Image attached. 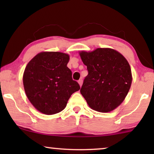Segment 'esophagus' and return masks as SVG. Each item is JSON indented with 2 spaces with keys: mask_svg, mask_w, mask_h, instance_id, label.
I'll return each instance as SVG.
<instances>
[{
  "mask_svg": "<svg viewBox=\"0 0 154 154\" xmlns=\"http://www.w3.org/2000/svg\"><path fill=\"white\" fill-rule=\"evenodd\" d=\"M78 83H79V85H80V87H82V83H83V79H79V81H78Z\"/></svg>",
  "mask_w": 154,
  "mask_h": 154,
  "instance_id": "1",
  "label": "esophagus"
}]
</instances>
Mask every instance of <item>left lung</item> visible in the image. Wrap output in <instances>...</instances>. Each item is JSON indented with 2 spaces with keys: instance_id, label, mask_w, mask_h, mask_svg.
<instances>
[{
  "instance_id": "1",
  "label": "left lung",
  "mask_w": 154,
  "mask_h": 154,
  "mask_svg": "<svg viewBox=\"0 0 154 154\" xmlns=\"http://www.w3.org/2000/svg\"><path fill=\"white\" fill-rule=\"evenodd\" d=\"M88 75L80 92L93 110L108 113L122 104L131 86L130 64L124 56L111 48L79 51Z\"/></svg>"
}]
</instances>
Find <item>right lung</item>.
<instances>
[{"mask_svg": "<svg viewBox=\"0 0 154 154\" xmlns=\"http://www.w3.org/2000/svg\"><path fill=\"white\" fill-rule=\"evenodd\" d=\"M69 55L58 51H42L25 68L23 84L31 104L41 113L54 115L66 107L71 96L80 86L72 80L67 67Z\"/></svg>", "mask_w": 154, "mask_h": 154, "instance_id": "right-lung-1", "label": "right lung"}]
</instances>
